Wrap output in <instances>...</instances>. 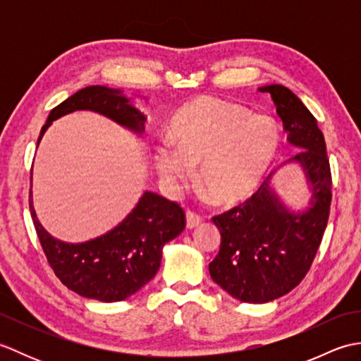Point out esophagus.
<instances>
[{"label":"esophagus","instance_id":"34e87169","mask_svg":"<svg viewBox=\"0 0 361 361\" xmlns=\"http://www.w3.org/2000/svg\"><path fill=\"white\" fill-rule=\"evenodd\" d=\"M200 224H202V217L198 216V214H195L192 211L186 212V228L192 229V228H197Z\"/></svg>","mask_w":361,"mask_h":361}]
</instances>
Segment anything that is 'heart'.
Returning <instances> with one entry per match:
<instances>
[{"instance_id":"obj_1","label":"heart","mask_w":361,"mask_h":361,"mask_svg":"<svg viewBox=\"0 0 361 361\" xmlns=\"http://www.w3.org/2000/svg\"><path fill=\"white\" fill-rule=\"evenodd\" d=\"M173 149L161 145L157 171L169 185H183L198 166L197 183L212 203L233 206L262 185L281 145V132L267 114H251L234 102L198 97L175 114Z\"/></svg>"}]
</instances>
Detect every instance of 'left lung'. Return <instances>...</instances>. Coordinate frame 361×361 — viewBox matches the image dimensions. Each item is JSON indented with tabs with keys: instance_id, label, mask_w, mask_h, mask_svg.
Wrapping results in <instances>:
<instances>
[{
	"instance_id": "1",
	"label": "left lung",
	"mask_w": 361,
	"mask_h": 361,
	"mask_svg": "<svg viewBox=\"0 0 361 361\" xmlns=\"http://www.w3.org/2000/svg\"><path fill=\"white\" fill-rule=\"evenodd\" d=\"M288 144L299 149L282 164H298L310 190L309 208L291 211L273 186L271 172L250 200L216 216L221 242L209 264L212 281L242 302L264 304L293 290L315 259L327 226L332 175L326 141L301 99L283 85H265Z\"/></svg>"
}]
</instances>
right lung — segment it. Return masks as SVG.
<instances>
[{"instance_id": "obj_1", "label": "right lung", "mask_w": 361, "mask_h": 361, "mask_svg": "<svg viewBox=\"0 0 361 361\" xmlns=\"http://www.w3.org/2000/svg\"><path fill=\"white\" fill-rule=\"evenodd\" d=\"M78 110H90L144 135L147 116L121 90L93 85L79 90L56 109L42 127L37 147L52 121ZM30 190V216L42 248L54 273L75 293L102 302L124 301L157 274L163 248L185 229V212L178 203L145 190L132 212L109 233L82 243L52 237L38 221Z\"/></svg>"}]
</instances>
